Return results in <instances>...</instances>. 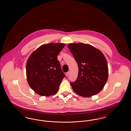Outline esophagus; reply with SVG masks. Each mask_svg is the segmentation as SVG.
<instances>
[{"label": "esophagus", "instance_id": "1", "mask_svg": "<svg viewBox=\"0 0 131 131\" xmlns=\"http://www.w3.org/2000/svg\"><path fill=\"white\" fill-rule=\"evenodd\" d=\"M69 74H70V72H67V73H66V75L67 77H68Z\"/></svg>", "mask_w": 131, "mask_h": 131}]
</instances>
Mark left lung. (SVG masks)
I'll list each match as a JSON object with an SVG mask.
<instances>
[{
    "label": "left lung",
    "instance_id": "obj_1",
    "mask_svg": "<svg viewBox=\"0 0 131 131\" xmlns=\"http://www.w3.org/2000/svg\"><path fill=\"white\" fill-rule=\"evenodd\" d=\"M79 68L75 81L70 82L73 90L84 97L99 93L108 79L107 61L103 53L93 46L83 43L68 45Z\"/></svg>",
    "mask_w": 131,
    "mask_h": 131
}]
</instances>
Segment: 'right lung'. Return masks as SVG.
I'll list each match as a JSON object with an SVG mask.
<instances>
[{"label":"right lung","mask_w":131,"mask_h":131,"mask_svg":"<svg viewBox=\"0 0 131 131\" xmlns=\"http://www.w3.org/2000/svg\"><path fill=\"white\" fill-rule=\"evenodd\" d=\"M65 46L62 43L44 44L29 57L26 65L27 80L38 94L49 96L57 92L65 77L57 56Z\"/></svg>","instance_id":"1"}]
</instances>
